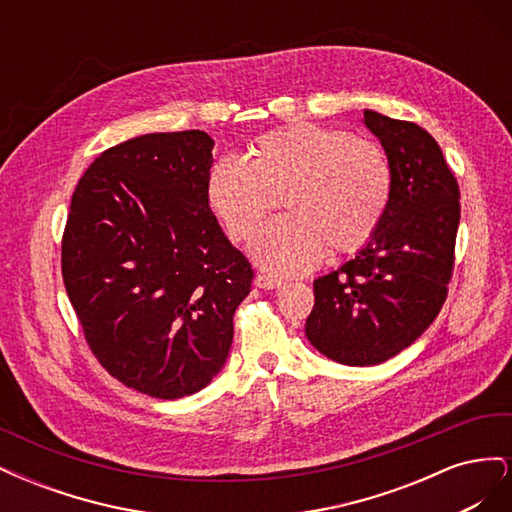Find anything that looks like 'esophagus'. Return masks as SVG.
<instances>
[{"instance_id": "esophagus-1", "label": "esophagus", "mask_w": 512, "mask_h": 512, "mask_svg": "<svg viewBox=\"0 0 512 512\" xmlns=\"http://www.w3.org/2000/svg\"><path fill=\"white\" fill-rule=\"evenodd\" d=\"M254 284L258 288H265V290H273V288H280L284 282L280 280V277H273V275H267V273H258Z\"/></svg>"}]
</instances>
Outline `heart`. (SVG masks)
<instances>
[{"instance_id": "b5f03b06", "label": "heart", "mask_w": 512, "mask_h": 512, "mask_svg": "<svg viewBox=\"0 0 512 512\" xmlns=\"http://www.w3.org/2000/svg\"><path fill=\"white\" fill-rule=\"evenodd\" d=\"M209 209L232 241H245L282 196L288 215L252 241L260 267L277 275L312 269L329 247L354 254L380 228L393 194L382 147L348 132L292 123L258 136L247 162L224 156L207 173Z\"/></svg>"}]
</instances>
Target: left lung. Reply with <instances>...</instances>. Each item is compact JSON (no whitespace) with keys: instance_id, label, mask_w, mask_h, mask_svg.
Wrapping results in <instances>:
<instances>
[{"instance_id":"left-lung-1","label":"left lung","mask_w":512,"mask_h":512,"mask_svg":"<svg viewBox=\"0 0 512 512\" xmlns=\"http://www.w3.org/2000/svg\"><path fill=\"white\" fill-rule=\"evenodd\" d=\"M393 170L376 235L346 265L314 282L305 335L342 365H378L436 320L455 267L459 183L442 149L412 121L365 111Z\"/></svg>"}]
</instances>
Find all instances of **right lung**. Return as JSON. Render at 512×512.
I'll return each mask as SVG.
<instances>
[{
    "label": "right lung",
    "mask_w": 512,
    "mask_h": 512,
    "mask_svg": "<svg viewBox=\"0 0 512 512\" xmlns=\"http://www.w3.org/2000/svg\"><path fill=\"white\" fill-rule=\"evenodd\" d=\"M213 138H130L102 151L72 194L61 275L85 342L128 389L188 397L218 376L254 269L211 213Z\"/></svg>",
    "instance_id": "obj_1"
}]
</instances>
